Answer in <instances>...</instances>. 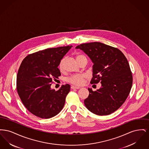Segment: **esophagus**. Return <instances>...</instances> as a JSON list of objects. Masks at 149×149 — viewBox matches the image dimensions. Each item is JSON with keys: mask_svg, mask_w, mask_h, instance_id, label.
Wrapping results in <instances>:
<instances>
[{"mask_svg": "<svg viewBox=\"0 0 149 149\" xmlns=\"http://www.w3.org/2000/svg\"><path fill=\"white\" fill-rule=\"evenodd\" d=\"M71 89H79L80 88V87H79V86H71Z\"/></svg>", "mask_w": 149, "mask_h": 149, "instance_id": "1", "label": "esophagus"}]
</instances>
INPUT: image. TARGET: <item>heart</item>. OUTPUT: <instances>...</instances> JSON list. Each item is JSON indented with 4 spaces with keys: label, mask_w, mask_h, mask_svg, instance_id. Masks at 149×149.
Segmentation results:
<instances>
[{
    "label": "heart",
    "mask_w": 149,
    "mask_h": 149,
    "mask_svg": "<svg viewBox=\"0 0 149 149\" xmlns=\"http://www.w3.org/2000/svg\"><path fill=\"white\" fill-rule=\"evenodd\" d=\"M76 59L78 63L80 64L82 61L85 59H87L84 55L81 54H78L76 55ZM65 61V58H63L58 65V68L60 71H63L64 69V64ZM86 76L85 74H75L73 75L69 78H68V81L71 84L75 85H80L83 83L84 79H85Z\"/></svg>",
    "instance_id": "b5f03b06"
}]
</instances>
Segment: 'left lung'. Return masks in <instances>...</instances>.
<instances>
[{
  "mask_svg": "<svg viewBox=\"0 0 149 149\" xmlns=\"http://www.w3.org/2000/svg\"><path fill=\"white\" fill-rule=\"evenodd\" d=\"M76 49L83 50L94 64L91 83L102 84L95 92L88 88L85 106L99 116L113 113L125 102L132 85V72L126 57L117 48L98 42L80 44Z\"/></svg>",
  "mask_w": 149,
  "mask_h": 149,
  "instance_id": "1",
  "label": "left lung"
}]
</instances>
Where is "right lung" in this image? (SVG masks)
<instances>
[{
    "instance_id": "1",
    "label": "right lung",
    "mask_w": 149,
    "mask_h": 149,
    "mask_svg": "<svg viewBox=\"0 0 149 149\" xmlns=\"http://www.w3.org/2000/svg\"><path fill=\"white\" fill-rule=\"evenodd\" d=\"M72 47L39 51L23 60L17 75V91L24 106L36 116L50 118L63 108L70 85H62L57 91L51 86L61 75L58 66Z\"/></svg>"
}]
</instances>
